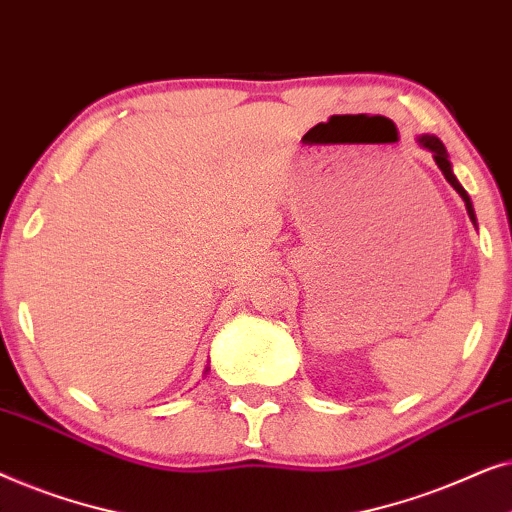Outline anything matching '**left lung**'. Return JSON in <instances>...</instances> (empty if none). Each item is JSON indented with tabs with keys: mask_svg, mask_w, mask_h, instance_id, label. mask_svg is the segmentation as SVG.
I'll use <instances>...</instances> for the list:
<instances>
[{
	"mask_svg": "<svg viewBox=\"0 0 512 512\" xmlns=\"http://www.w3.org/2000/svg\"><path fill=\"white\" fill-rule=\"evenodd\" d=\"M417 144L422 146V149H426V151H431V153H433V160H436V165L440 167V172L445 174L447 184H450V186L454 188V191H457V193L461 195V200H464V205H466V212H468V216H471L473 226L478 228V219H475V209H473V202H471V198H468V193L464 191V186L459 184V179L454 177V172H452V163H450V156H447V149H445V144L440 142V139H438L436 135H419V137H417Z\"/></svg>",
	"mask_w": 512,
	"mask_h": 512,
	"instance_id": "8db88e82",
	"label": "left lung"
}]
</instances>
